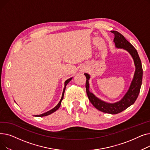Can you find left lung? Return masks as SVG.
<instances>
[{
	"label": "left lung",
	"instance_id": "1",
	"mask_svg": "<svg viewBox=\"0 0 150 150\" xmlns=\"http://www.w3.org/2000/svg\"><path fill=\"white\" fill-rule=\"evenodd\" d=\"M111 32L114 35V42L115 47L117 48L123 49L128 51L134 59V62L136 71L128 92L126 93L125 96L120 101L114 103H106V102L102 101L96 97L89 91V80L90 78V75L86 73L84 74V75L86 78V93H87L89 101L93 106L101 112L111 114H116L122 112L134 103L140 92L142 81L143 69L138 53L134 46L119 32L117 31H111Z\"/></svg>",
	"mask_w": 150,
	"mask_h": 150
}]
</instances>
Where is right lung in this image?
<instances>
[{"label": "right lung", "instance_id": "1", "mask_svg": "<svg viewBox=\"0 0 150 150\" xmlns=\"http://www.w3.org/2000/svg\"><path fill=\"white\" fill-rule=\"evenodd\" d=\"M72 78H69V79L65 81V83H64V89H63L62 97H61V100H60V101L59 102L58 104L56 106H55L54 108H53L52 109L50 110V111H47V112H45V113H44V114H40V115H35V116H36V117H44V116H47V115H50V114L53 113L54 112L56 111L57 110H58V109H59V108L60 107V106H61V101H62V99H63V97H64V91H65V89H66V86H67V84L69 83V82L71 80H72Z\"/></svg>", "mask_w": 150, "mask_h": 150}]
</instances>
